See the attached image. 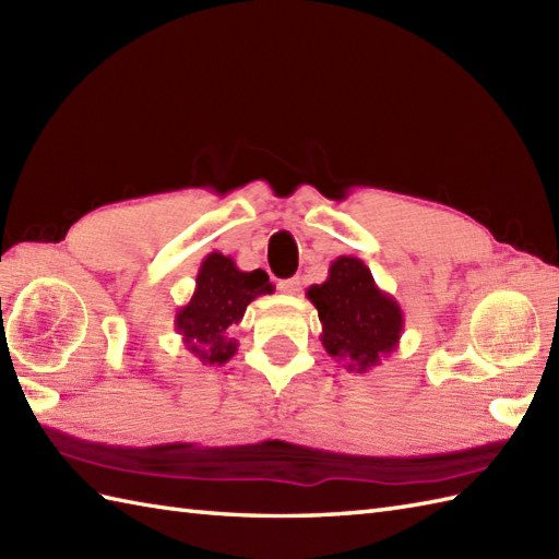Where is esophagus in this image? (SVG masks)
Listing matches in <instances>:
<instances>
[{"label":"esophagus","instance_id":"1","mask_svg":"<svg viewBox=\"0 0 559 559\" xmlns=\"http://www.w3.org/2000/svg\"><path fill=\"white\" fill-rule=\"evenodd\" d=\"M278 290H281L283 295H298V293H300V278L278 281Z\"/></svg>","mask_w":559,"mask_h":559}]
</instances>
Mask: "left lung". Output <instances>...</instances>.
<instances>
[{"label": "left lung", "instance_id": "1", "mask_svg": "<svg viewBox=\"0 0 559 559\" xmlns=\"http://www.w3.org/2000/svg\"><path fill=\"white\" fill-rule=\"evenodd\" d=\"M322 322V346L348 372H367L399 348L403 334L401 305L377 286L358 257L331 261L329 276L307 288Z\"/></svg>", "mask_w": 559, "mask_h": 559}]
</instances>
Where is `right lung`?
I'll return each mask as SVG.
<instances>
[{
  "label": "right lung",
  "instance_id": "add662e5",
  "mask_svg": "<svg viewBox=\"0 0 559 559\" xmlns=\"http://www.w3.org/2000/svg\"><path fill=\"white\" fill-rule=\"evenodd\" d=\"M271 293L266 271H240L233 257L211 252L199 266L194 295L175 314L185 348L204 365H225L237 353L228 331L242 322L249 302Z\"/></svg>",
  "mask_w": 559,
  "mask_h": 559
}]
</instances>
